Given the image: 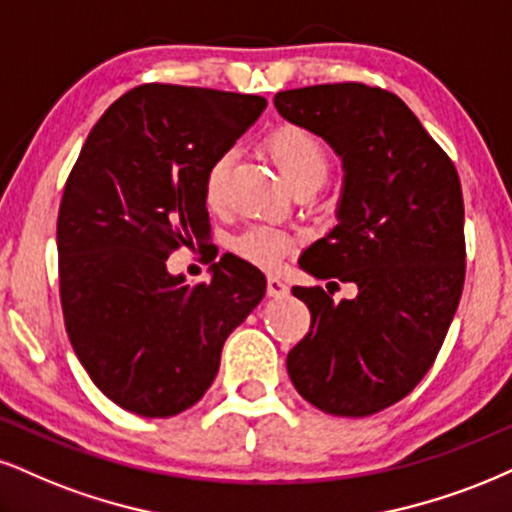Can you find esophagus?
<instances>
[{
  "mask_svg": "<svg viewBox=\"0 0 512 512\" xmlns=\"http://www.w3.org/2000/svg\"><path fill=\"white\" fill-rule=\"evenodd\" d=\"M287 294H289L287 282H282L280 277L270 275L268 277V296H270V299H285Z\"/></svg>",
  "mask_w": 512,
  "mask_h": 512,
  "instance_id": "esophagus-1",
  "label": "esophagus"
}]
</instances>
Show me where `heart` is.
<instances>
[{
    "instance_id": "1",
    "label": "heart",
    "mask_w": 512,
    "mask_h": 512,
    "mask_svg": "<svg viewBox=\"0 0 512 512\" xmlns=\"http://www.w3.org/2000/svg\"><path fill=\"white\" fill-rule=\"evenodd\" d=\"M266 149L275 168L280 170V175L292 189H318L325 182L327 170H330V156H327L325 144L311 130L299 128V125H282V128L270 132ZM230 166L232 154L225 151V154L216 156L206 170L204 197L211 208L223 204ZM289 249H292V239L285 232L273 230V227H251L235 242L239 256L263 268H275Z\"/></svg>"
}]
</instances>
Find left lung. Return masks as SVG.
I'll use <instances>...</instances> for the list:
<instances>
[{"label": "left lung", "mask_w": 512, "mask_h": 512, "mask_svg": "<svg viewBox=\"0 0 512 512\" xmlns=\"http://www.w3.org/2000/svg\"><path fill=\"white\" fill-rule=\"evenodd\" d=\"M285 121L342 159L337 225L301 254L308 275L353 282V299L294 287L311 330L289 380L330 415L365 418L415 389L444 344L465 280L463 192L449 156L396 94L334 82L275 94Z\"/></svg>", "instance_id": "1"}]
</instances>
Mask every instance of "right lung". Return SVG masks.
Instances as JSON below:
<instances>
[{
	"mask_svg": "<svg viewBox=\"0 0 512 512\" xmlns=\"http://www.w3.org/2000/svg\"><path fill=\"white\" fill-rule=\"evenodd\" d=\"M268 102L206 87L142 85L113 102L68 175L56 223L61 306L82 368L142 418L194 406L266 275L225 254L211 280L168 273L178 246L206 242L204 180Z\"/></svg>",
	"mask_w": 512,
	"mask_h": 512,
	"instance_id": "right-lung-1",
	"label": "right lung"
}]
</instances>
